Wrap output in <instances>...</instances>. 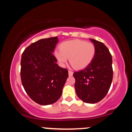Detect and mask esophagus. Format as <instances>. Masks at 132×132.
Listing matches in <instances>:
<instances>
[{
	"mask_svg": "<svg viewBox=\"0 0 132 132\" xmlns=\"http://www.w3.org/2000/svg\"><path fill=\"white\" fill-rule=\"evenodd\" d=\"M68 74H69V76H72V75H73V72L71 71H68Z\"/></svg>",
	"mask_w": 132,
	"mask_h": 132,
	"instance_id": "esophagus-1",
	"label": "esophagus"
}]
</instances>
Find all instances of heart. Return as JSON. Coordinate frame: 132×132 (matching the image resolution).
Wrapping results in <instances>:
<instances>
[{
    "instance_id": "b5f03b06",
    "label": "heart",
    "mask_w": 132,
    "mask_h": 132,
    "mask_svg": "<svg viewBox=\"0 0 132 132\" xmlns=\"http://www.w3.org/2000/svg\"><path fill=\"white\" fill-rule=\"evenodd\" d=\"M95 45L84 40H73L62 43L60 50H56L54 55L62 65L66 64L68 58L75 69H81L88 66L95 55Z\"/></svg>"
}]
</instances>
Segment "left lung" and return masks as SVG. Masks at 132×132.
Wrapping results in <instances>:
<instances>
[{
  "instance_id": "8db88e82",
  "label": "left lung",
  "mask_w": 132,
  "mask_h": 132,
  "mask_svg": "<svg viewBox=\"0 0 132 132\" xmlns=\"http://www.w3.org/2000/svg\"><path fill=\"white\" fill-rule=\"evenodd\" d=\"M95 45V55L92 63L84 69L73 74L76 94L83 102L95 104L105 97L113 78L112 58L102 42L89 39Z\"/></svg>"
}]
</instances>
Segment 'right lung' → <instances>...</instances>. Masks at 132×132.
I'll list each match as a JSON object with an SVG mask.
<instances>
[{"mask_svg": "<svg viewBox=\"0 0 132 132\" xmlns=\"http://www.w3.org/2000/svg\"><path fill=\"white\" fill-rule=\"evenodd\" d=\"M57 42V37L41 39L27 47L22 55V85L28 96L40 105L56 102L68 78V71L57 64L53 54Z\"/></svg>", "mask_w": 132, "mask_h": 132, "instance_id": "right-lung-1", "label": "right lung"}]
</instances>
